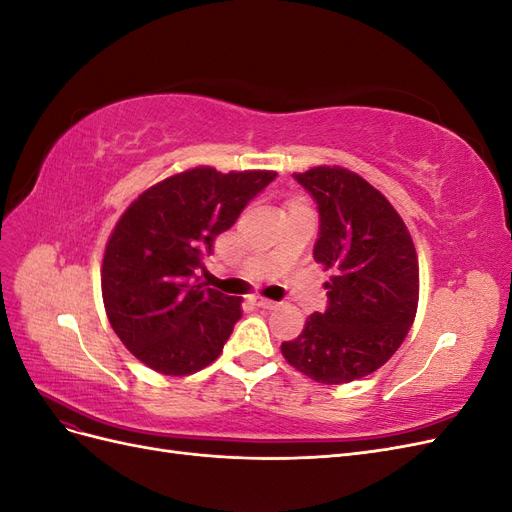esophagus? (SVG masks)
Listing matches in <instances>:
<instances>
[{
	"label": "esophagus",
	"mask_w": 512,
	"mask_h": 512,
	"mask_svg": "<svg viewBox=\"0 0 512 512\" xmlns=\"http://www.w3.org/2000/svg\"><path fill=\"white\" fill-rule=\"evenodd\" d=\"M254 305H258V307H262V309H275L280 303H277V301H269V299H262V297H256V299H254Z\"/></svg>",
	"instance_id": "34e87169"
}]
</instances>
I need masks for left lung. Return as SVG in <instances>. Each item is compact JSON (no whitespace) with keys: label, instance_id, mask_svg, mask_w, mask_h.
<instances>
[{"label":"left lung","instance_id":"obj_1","mask_svg":"<svg viewBox=\"0 0 512 512\" xmlns=\"http://www.w3.org/2000/svg\"><path fill=\"white\" fill-rule=\"evenodd\" d=\"M312 194L320 230L314 260L333 277L327 309L312 314L286 361L322 384L369 376L404 342L418 303V260L399 213L374 185L339 166L294 173Z\"/></svg>","mask_w":512,"mask_h":512}]
</instances>
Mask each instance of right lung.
<instances>
[{"mask_svg": "<svg viewBox=\"0 0 512 512\" xmlns=\"http://www.w3.org/2000/svg\"><path fill=\"white\" fill-rule=\"evenodd\" d=\"M277 177L198 166L138 196L121 215L102 262L108 322L147 367L185 376L218 359L241 299L200 280L213 243Z\"/></svg>", "mask_w": 512, "mask_h": 512, "instance_id": "1", "label": "right lung"}]
</instances>
